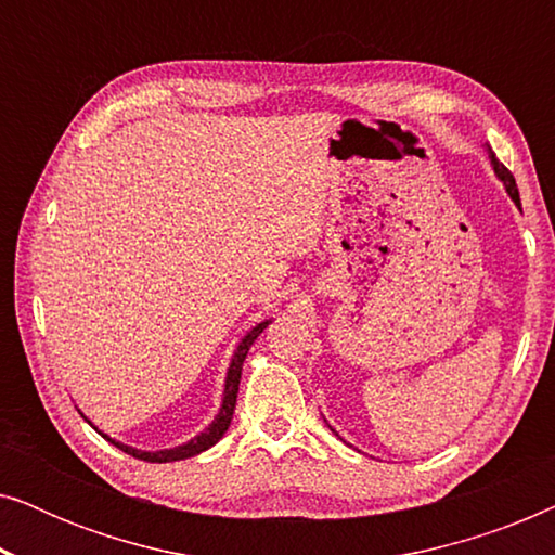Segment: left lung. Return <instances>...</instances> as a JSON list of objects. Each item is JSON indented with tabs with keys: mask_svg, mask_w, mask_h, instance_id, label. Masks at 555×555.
<instances>
[{
	"mask_svg": "<svg viewBox=\"0 0 555 555\" xmlns=\"http://www.w3.org/2000/svg\"><path fill=\"white\" fill-rule=\"evenodd\" d=\"M488 158H490V166H492V171H495V177H498L500 181H503V186H505L507 196H511V199L515 202V207L520 209V194H518V186H515V179H513V173L507 171L505 166L498 162L495 154H492V151H490V146H488ZM328 427H331V424H328ZM331 431H336V429L331 427ZM336 435H338V431H336Z\"/></svg>",
	"mask_w": 555,
	"mask_h": 555,
	"instance_id": "8db88e82",
	"label": "left lung"
}]
</instances>
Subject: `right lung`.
Wrapping results in <instances>:
<instances>
[{"mask_svg": "<svg viewBox=\"0 0 555 555\" xmlns=\"http://www.w3.org/2000/svg\"><path fill=\"white\" fill-rule=\"evenodd\" d=\"M272 323V318H264V321H260L257 325H253L245 336L240 338L237 348H234L232 353V361H230V369H227V376H224V391H222V404H219V412L215 414V420H211L207 427H204L199 435H194L192 439H186L184 444H177V447H169V450H139V447H131V444H124L118 442V439H113L105 435V431H101L95 427L93 422L88 420L86 414H82V420H88V424H93V429L101 431V435L108 439L111 444H116L118 450H124L131 454V457H139L143 462H177V460H186V457H194V454H202L204 450H209V447H215L219 439L224 437V431L230 429L232 424V416H234V404H237V391H240V378H242V363H245L247 359V351L249 346L255 344L257 336L268 328V325Z\"/></svg>", "mask_w": 555, "mask_h": 555, "instance_id": "right-lung-1", "label": "right lung"}]
</instances>
